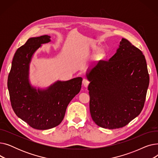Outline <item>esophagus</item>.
I'll return each instance as SVG.
<instances>
[{"instance_id":"1","label":"esophagus","mask_w":158,"mask_h":158,"mask_svg":"<svg viewBox=\"0 0 158 158\" xmlns=\"http://www.w3.org/2000/svg\"><path fill=\"white\" fill-rule=\"evenodd\" d=\"M89 83V81L88 79H83L82 80V84H83L85 87H87Z\"/></svg>"}]
</instances>
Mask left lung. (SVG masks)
Returning a JSON list of instances; mask_svg holds the SVG:
<instances>
[{
  "instance_id": "obj_1",
  "label": "left lung",
  "mask_w": 158,
  "mask_h": 158,
  "mask_svg": "<svg viewBox=\"0 0 158 158\" xmlns=\"http://www.w3.org/2000/svg\"><path fill=\"white\" fill-rule=\"evenodd\" d=\"M91 117L99 127H123L144 106L149 75L144 55L122 38L117 52L86 73Z\"/></svg>"
}]
</instances>
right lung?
Returning <instances> with one entry per match:
<instances>
[{"instance_id":"obj_1","label":"right lung","mask_w":158,"mask_h":158,"mask_svg":"<svg viewBox=\"0 0 158 158\" xmlns=\"http://www.w3.org/2000/svg\"><path fill=\"white\" fill-rule=\"evenodd\" d=\"M48 35L31 38L16 51L8 76L12 108L34 129L46 130L57 126L64 117L66 107L81 88V77L57 81L45 89H36L29 81V64L32 55L41 44L51 41Z\"/></svg>"}]
</instances>
